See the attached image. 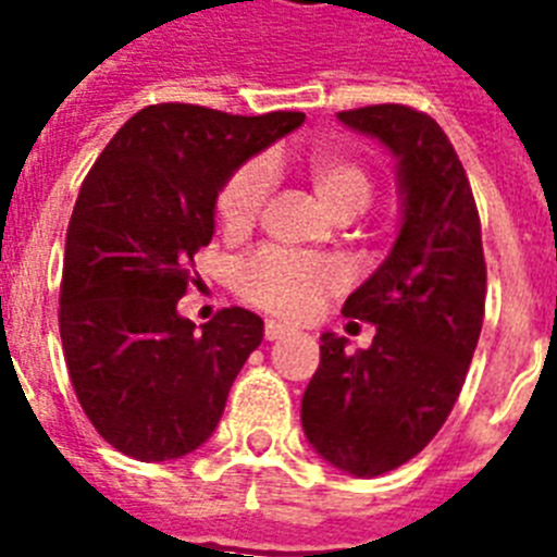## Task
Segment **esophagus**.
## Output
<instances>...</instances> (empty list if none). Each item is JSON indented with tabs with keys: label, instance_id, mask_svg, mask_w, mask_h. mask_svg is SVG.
I'll return each instance as SVG.
<instances>
[{
	"label": "esophagus",
	"instance_id": "1",
	"mask_svg": "<svg viewBox=\"0 0 557 557\" xmlns=\"http://www.w3.org/2000/svg\"><path fill=\"white\" fill-rule=\"evenodd\" d=\"M288 332H292L288 325L277 323V320H265V329H263L265 341H280V337H286Z\"/></svg>",
	"mask_w": 557,
	"mask_h": 557
}]
</instances>
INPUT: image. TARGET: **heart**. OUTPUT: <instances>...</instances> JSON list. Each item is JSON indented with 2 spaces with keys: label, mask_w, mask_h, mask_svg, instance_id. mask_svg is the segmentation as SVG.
<instances>
[{
  "label": "heart",
  "mask_w": 557,
  "mask_h": 557,
  "mask_svg": "<svg viewBox=\"0 0 557 557\" xmlns=\"http://www.w3.org/2000/svg\"><path fill=\"white\" fill-rule=\"evenodd\" d=\"M306 174L334 216L360 214L374 194L372 171L363 162L343 153L318 151L306 160ZM274 188V171L269 160H248L239 165L216 194V216L228 234H246L260 220ZM346 283V271L337 260L263 248L248 257L237 271V292L251 306L283 318H309L320 302Z\"/></svg>",
  "instance_id": "heart-1"
}]
</instances>
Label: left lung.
I'll use <instances>...</instances> for the list:
<instances>
[{
  "instance_id": "obj_1",
  "label": "left lung",
  "mask_w": 557,
  "mask_h": 557,
  "mask_svg": "<svg viewBox=\"0 0 557 557\" xmlns=\"http://www.w3.org/2000/svg\"><path fill=\"white\" fill-rule=\"evenodd\" d=\"M337 116L400 160L404 228L343 306L346 318L377 325L372 346L349 355L346 337H320L300 420L320 458L377 478L414 458L449 418L481 337L486 260L469 176L432 116L395 102Z\"/></svg>"
}]
</instances>
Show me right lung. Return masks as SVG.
I'll return each mask as SVG.
<instances>
[{"label": "right lung", "instance_id": "right-lung-1", "mask_svg": "<svg viewBox=\"0 0 557 557\" xmlns=\"http://www.w3.org/2000/svg\"><path fill=\"white\" fill-rule=\"evenodd\" d=\"M302 120L160 102L131 116L85 176L67 223L59 337L76 400L122 455L183 458L223 418L263 320L232 306L194 329L176 300L200 283L194 257L211 243L225 180Z\"/></svg>", "mask_w": 557, "mask_h": 557}]
</instances>
